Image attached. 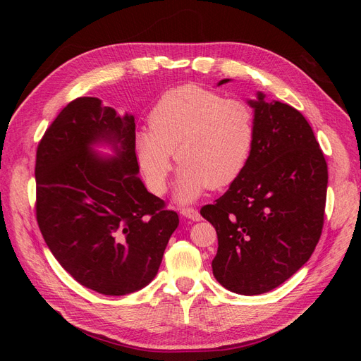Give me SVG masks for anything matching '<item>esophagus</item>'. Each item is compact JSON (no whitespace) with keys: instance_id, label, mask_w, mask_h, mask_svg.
<instances>
[{"instance_id":"34e87169","label":"esophagus","mask_w":361,"mask_h":361,"mask_svg":"<svg viewBox=\"0 0 361 361\" xmlns=\"http://www.w3.org/2000/svg\"><path fill=\"white\" fill-rule=\"evenodd\" d=\"M180 214L183 216H187L188 220H192V221H200L202 220L200 212L197 209H194V207H182Z\"/></svg>"}]
</instances>
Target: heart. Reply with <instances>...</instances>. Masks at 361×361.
I'll return each instance as SVG.
<instances>
[{"instance_id": "b5f03b06", "label": "heart", "mask_w": 361, "mask_h": 361, "mask_svg": "<svg viewBox=\"0 0 361 361\" xmlns=\"http://www.w3.org/2000/svg\"><path fill=\"white\" fill-rule=\"evenodd\" d=\"M150 129L135 140L137 161L147 188L169 187L173 152L182 164L176 195L197 199L206 190L232 185L250 161L256 141V113L247 101L187 84L162 93L149 113Z\"/></svg>"}]
</instances>
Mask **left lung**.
Returning <instances> with one entry per match:
<instances>
[{
    "label": "left lung",
    "mask_w": 361,
    "mask_h": 361,
    "mask_svg": "<svg viewBox=\"0 0 361 361\" xmlns=\"http://www.w3.org/2000/svg\"><path fill=\"white\" fill-rule=\"evenodd\" d=\"M257 96L250 101L256 141L245 170L200 209L218 236L214 276L241 295L272 290L310 259L322 233L329 183L326 161L307 120L288 104Z\"/></svg>",
    "instance_id": "obj_1"
}]
</instances>
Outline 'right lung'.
Listing matches in <instances>:
<instances>
[{
  "mask_svg": "<svg viewBox=\"0 0 361 361\" xmlns=\"http://www.w3.org/2000/svg\"><path fill=\"white\" fill-rule=\"evenodd\" d=\"M96 140L116 159L94 156ZM134 116L78 97L45 130L36 152V218L60 265L80 285L126 295L154 280L178 212L137 178Z\"/></svg>",
  "mask_w": 361,
  "mask_h": 361,
  "instance_id": "1",
  "label": "right lung"
}]
</instances>
